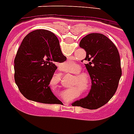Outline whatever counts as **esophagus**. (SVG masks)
Returning <instances> with one entry per match:
<instances>
[{
	"mask_svg": "<svg viewBox=\"0 0 134 134\" xmlns=\"http://www.w3.org/2000/svg\"><path fill=\"white\" fill-rule=\"evenodd\" d=\"M64 104L65 105H69V103H67V102H65V103Z\"/></svg>",
	"mask_w": 134,
	"mask_h": 134,
	"instance_id": "esophagus-1",
	"label": "esophagus"
}]
</instances>
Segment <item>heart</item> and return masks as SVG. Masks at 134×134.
<instances>
[{
	"label": "heart",
	"instance_id": "obj_1",
	"mask_svg": "<svg viewBox=\"0 0 134 134\" xmlns=\"http://www.w3.org/2000/svg\"><path fill=\"white\" fill-rule=\"evenodd\" d=\"M79 72H80V69L75 71L74 73L78 74ZM77 79H76L75 81V85L78 84L83 91H87L88 90V88H89V82H88L87 78L83 77V76L81 75H77ZM77 92L78 93L77 94L76 93ZM79 93V88L78 87H75L73 89H69V90L65 91L64 93H63V97L66 99H73L74 96H77V94H78Z\"/></svg>",
	"mask_w": 134,
	"mask_h": 134
}]
</instances>
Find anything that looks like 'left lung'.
<instances>
[{
    "instance_id": "left-lung-1",
    "label": "left lung",
    "mask_w": 134,
    "mask_h": 134,
    "mask_svg": "<svg viewBox=\"0 0 134 134\" xmlns=\"http://www.w3.org/2000/svg\"><path fill=\"white\" fill-rule=\"evenodd\" d=\"M79 47L86 51L85 64L91 79L87 96L72 103L96 109L104 105L115 94L121 76V61L117 47L101 33H90L81 40Z\"/></svg>"
}]
</instances>
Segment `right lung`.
Instances as JSON below:
<instances>
[{"mask_svg": "<svg viewBox=\"0 0 134 134\" xmlns=\"http://www.w3.org/2000/svg\"><path fill=\"white\" fill-rule=\"evenodd\" d=\"M58 38L47 30H35L23 38L14 59V81L28 99L48 104H61L51 90L56 65L66 61Z\"/></svg>", "mask_w": 134, "mask_h": 134, "instance_id": "1", "label": "right lung"}]
</instances>
